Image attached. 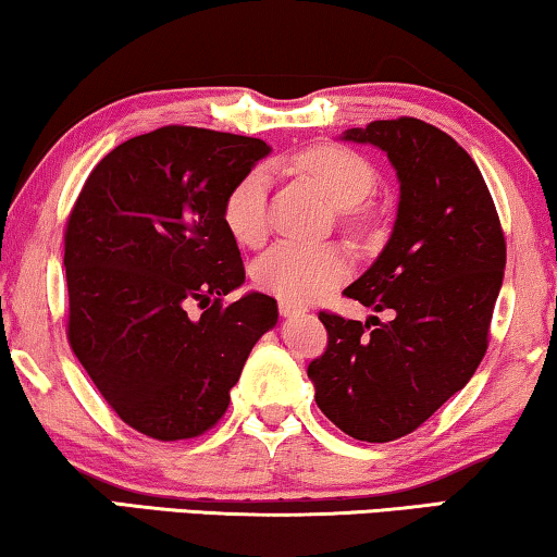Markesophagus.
Returning a JSON list of instances; mask_svg holds the SVG:
<instances>
[{
    "mask_svg": "<svg viewBox=\"0 0 557 557\" xmlns=\"http://www.w3.org/2000/svg\"><path fill=\"white\" fill-rule=\"evenodd\" d=\"M278 311H281V317H299L307 309H304L301 304H294V301H278Z\"/></svg>",
    "mask_w": 557,
    "mask_h": 557,
    "instance_id": "34e87169",
    "label": "esophagus"
}]
</instances>
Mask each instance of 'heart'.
Segmentation results:
<instances>
[{
    "mask_svg": "<svg viewBox=\"0 0 557 557\" xmlns=\"http://www.w3.org/2000/svg\"><path fill=\"white\" fill-rule=\"evenodd\" d=\"M299 166L337 202L345 215H357L360 205L375 187V170L368 159L345 147L319 144L299 157ZM271 172L258 164L231 187L223 202L227 233L243 246H258L269 231ZM347 273V256L337 246H304L281 240L253 263V281L263 292L284 301H311L339 284Z\"/></svg>",
    "mask_w": 557,
    "mask_h": 557,
    "instance_id": "1",
    "label": "heart"
}]
</instances>
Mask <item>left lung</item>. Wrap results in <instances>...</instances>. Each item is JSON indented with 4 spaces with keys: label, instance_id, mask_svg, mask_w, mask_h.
Returning a JSON list of instances; mask_svg holds the SVG:
<instances>
[{
    "label": "left lung",
    "instance_id": "obj_1",
    "mask_svg": "<svg viewBox=\"0 0 557 557\" xmlns=\"http://www.w3.org/2000/svg\"><path fill=\"white\" fill-rule=\"evenodd\" d=\"M342 139L383 149L400 182L383 253L345 288L391 322L370 317V331L322 311L330 342L307 372L337 429L385 444L429 421L476 372L507 246L482 172L441 128L403 116L347 128Z\"/></svg>",
    "mask_w": 557,
    "mask_h": 557
}]
</instances>
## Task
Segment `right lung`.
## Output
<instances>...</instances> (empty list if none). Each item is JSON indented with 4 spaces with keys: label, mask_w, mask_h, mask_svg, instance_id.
Returning a JSON list of instances; mask_svg holds the SVG:
<instances>
[{
    "label": "right lung",
    "mask_w": 557,
    "mask_h": 557,
    "mask_svg": "<svg viewBox=\"0 0 557 557\" xmlns=\"http://www.w3.org/2000/svg\"><path fill=\"white\" fill-rule=\"evenodd\" d=\"M265 154L250 136L157 128L109 151L67 218V339L106 403L144 436L212 429L250 349L278 322L265 294L223 304L246 281L223 202ZM193 302L200 318L188 317Z\"/></svg>",
    "instance_id": "add662e5"
}]
</instances>
